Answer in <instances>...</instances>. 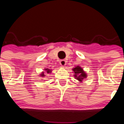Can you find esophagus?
<instances>
[{
  "mask_svg": "<svg viewBox=\"0 0 124 124\" xmlns=\"http://www.w3.org/2000/svg\"><path fill=\"white\" fill-rule=\"evenodd\" d=\"M60 63L61 66H64L66 65V61L64 60H61V61H60Z\"/></svg>",
  "mask_w": 124,
  "mask_h": 124,
  "instance_id": "1",
  "label": "esophagus"
}]
</instances>
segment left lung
Masks as SVG:
<instances>
[{"label":"left lung","mask_w":124,"mask_h":124,"mask_svg":"<svg viewBox=\"0 0 124 124\" xmlns=\"http://www.w3.org/2000/svg\"><path fill=\"white\" fill-rule=\"evenodd\" d=\"M73 71L75 73V77H76V79L80 81H82V80L86 77V73L83 71V69L78 66L73 69Z\"/></svg>","instance_id":"8db88e82"}]
</instances>
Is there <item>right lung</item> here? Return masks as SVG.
I'll return each instance as SVG.
<instances>
[{
	"mask_svg": "<svg viewBox=\"0 0 124 124\" xmlns=\"http://www.w3.org/2000/svg\"><path fill=\"white\" fill-rule=\"evenodd\" d=\"M46 72L48 73H50V71H50V69H46ZM41 76H43V77H44V76H45L44 73H42V74H41Z\"/></svg>",
	"mask_w": 124,
	"mask_h": 124,
	"instance_id": "add662e5",
	"label": "right lung"
}]
</instances>
